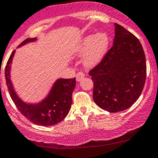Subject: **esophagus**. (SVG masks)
<instances>
[{"label": "esophagus", "mask_w": 158, "mask_h": 158, "mask_svg": "<svg viewBox=\"0 0 158 158\" xmlns=\"http://www.w3.org/2000/svg\"><path fill=\"white\" fill-rule=\"evenodd\" d=\"M85 77V73L83 72H78L76 75V79L77 81H81Z\"/></svg>", "instance_id": "34e87169"}]
</instances>
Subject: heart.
<instances>
[{"instance_id":"heart-1","label":"heart","mask_w":158,"mask_h":158,"mask_svg":"<svg viewBox=\"0 0 158 158\" xmlns=\"http://www.w3.org/2000/svg\"><path fill=\"white\" fill-rule=\"evenodd\" d=\"M109 38L105 32H99L95 35H90L82 39L76 48L78 55H84L83 63L85 67H94L98 64L107 52Z\"/></svg>"}]
</instances>
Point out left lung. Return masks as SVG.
<instances>
[{
	"mask_svg": "<svg viewBox=\"0 0 158 158\" xmlns=\"http://www.w3.org/2000/svg\"><path fill=\"white\" fill-rule=\"evenodd\" d=\"M89 75L98 106L109 112L129 109L140 96L146 81L147 64L140 42L115 23L113 46Z\"/></svg>",
	"mask_w": 158,
	"mask_h": 158,
	"instance_id": "8db88e82",
	"label": "left lung"
}]
</instances>
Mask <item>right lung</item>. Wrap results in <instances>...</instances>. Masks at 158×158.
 I'll use <instances>...</instances> for the list:
<instances>
[{
	"instance_id": "right-lung-1",
	"label": "right lung",
	"mask_w": 158,
	"mask_h": 158,
	"mask_svg": "<svg viewBox=\"0 0 158 158\" xmlns=\"http://www.w3.org/2000/svg\"><path fill=\"white\" fill-rule=\"evenodd\" d=\"M36 38L24 40L19 46H24L30 42H34ZM15 50L10 54L5 67V79L7 89L16 107L21 113L30 122L36 125L49 127L56 125L65 118L70 111L72 104V93L76 85V79H58L52 85L49 94L41 102L28 104L17 95L10 81V64L12 63Z\"/></svg>"
}]
</instances>
